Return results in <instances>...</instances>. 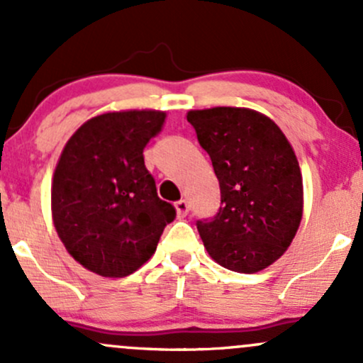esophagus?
I'll list each match as a JSON object with an SVG mask.
<instances>
[{
	"instance_id": "esophagus-1",
	"label": "esophagus",
	"mask_w": 363,
	"mask_h": 363,
	"mask_svg": "<svg viewBox=\"0 0 363 363\" xmlns=\"http://www.w3.org/2000/svg\"><path fill=\"white\" fill-rule=\"evenodd\" d=\"M174 206H176L177 216H186L187 213H189V203H187L186 199H179Z\"/></svg>"
}]
</instances>
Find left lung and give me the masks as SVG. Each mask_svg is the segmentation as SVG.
<instances>
[{"label":"left lung","instance_id":"8db88e82","mask_svg":"<svg viewBox=\"0 0 363 363\" xmlns=\"http://www.w3.org/2000/svg\"><path fill=\"white\" fill-rule=\"evenodd\" d=\"M220 182V206L198 222L208 254L237 273H257L289 249L303 213V184L290 141L268 116L245 107L189 111Z\"/></svg>","mask_w":363,"mask_h":363}]
</instances>
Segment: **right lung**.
<instances>
[{
  "label": "right lung",
  "instance_id": "right-lung-1",
  "mask_svg": "<svg viewBox=\"0 0 363 363\" xmlns=\"http://www.w3.org/2000/svg\"><path fill=\"white\" fill-rule=\"evenodd\" d=\"M164 111L104 112L62 148L51 186L52 222L66 251L106 278L135 273L155 252L176 210L157 196L143 150Z\"/></svg>",
  "mask_w": 363,
  "mask_h": 363
}]
</instances>
